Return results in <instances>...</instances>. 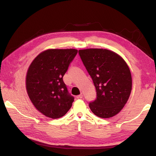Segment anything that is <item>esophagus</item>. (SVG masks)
<instances>
[{
	"label": "esophagus",
	"instance_id": "1",
	"mask_svg": "<svg viewBox=\"0 0 156 156\" xmlns=\"http://www.w3.org/2000/svg\"><path fill=\"white\" fill-rule=\"evenodd\" d=\"M83 97V94H80V95H78V96H76V98H77L78 99H80V98H82Z\"/></svg>",
	"mask_w": 156,
	"mask_h": 156
}]
</instances>
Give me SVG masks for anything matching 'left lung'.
Returning a JSON list of instances; mask_svg holds the SVG:
<instances>
[{"mask_svg": "<svg viewBox=\"0 0 156 156\" xmlns=\"http://www.w3.org/2000/svg\"><path fill=\"white\" fill-rule=\"evenodd\" d=\"M78 53L96 89V99L89 105L91 112L102 118L118 114L127 102L132 89L127 64L111 50L86 49Z\"/></svg>", "mask_w": 156, "mask_h": 156, "instance_id": "left-lung-1", "label": "left lung"}]
</instances>
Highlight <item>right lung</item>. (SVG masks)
<instances>
[{
	"mask_svg": "<svg viewBox=\"0 0 156 156\" xmlns=\"http://www.w3.org/2000/svg\"><path fill=\"white\" fill-rule=\"evenodd\" d=\"M78 53L75 49H51L41 52L31 63L26 76V89L34 107L47 117L65 115L74 100L63 76Z\"/></svg>",
	"mask_w": 156,
	"mask_h": 156,
	"instance_id": "add662e5",
	"label": "right lung"
}]
</instances>
